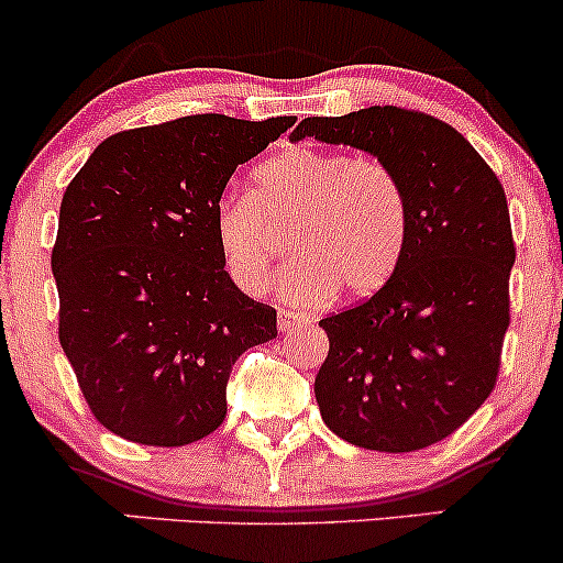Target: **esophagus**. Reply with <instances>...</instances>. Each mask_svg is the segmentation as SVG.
<instances>
[{"instance_id": "34e87169", "label": "esophagus", "mask_w": 563, "mask_h": 563, "mask_svg": "<svg viewBox=\"0 0 563 563\" xmlns=\"http://www.w3.org/2000/svg\"><path fill=\"white\" fill-rule=\"evenodd\" d=\"M305 323H307L305 314L291 312V310H277V329L280 331H294Z\"/></svg>"}]
</instances>
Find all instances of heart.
Returning a JSON list of instances; mask_svg holds the SVG:
<instances>
[{
    "label": "heart",
    "instance_id": "b5f03b06",
    "mask_svg": "<svg viewBox=\"0 0 563 563\" xmlns=\"http://www.w3.org/2000/svg\"><path fill=\"white\" fill-rule=\"evenodd\" d=\"M291 224L296 256L280 272L288 301L323 305L339 288L372 296L404 258L409 200L385 159L314 146L280 152L253 173V195H224L213 208L216 249L240 291L267 288L277 230Z\"/></svg>",
    "mask_w": 563,
    "mask_h": 563
}]
</instances>
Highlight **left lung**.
Returning <instances> with one entry per match:
<instances>
[{"mask_svg":"<svg viewBox=\"0 0 563 563\" xmlns=\"http://www.w3.org/2000/svg\"><path fill=\"white\" fill-rule=\"evenodd\" d=\"M307 135L385 159L409 200V240L387 286L320 320L329 333L314 376L320 417L372 452L432 446L497 382L516 262L503 184L465 135L422 111L307 117L291 141Z\"/></svg>","mask_w":563,"mask_h":563,"instance_id":"left-lung-1","label":"left lung"}]
</instances>
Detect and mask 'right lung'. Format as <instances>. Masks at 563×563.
I'll return each instance as SVG.
<instances>
[{"label":"right lung","mask_w":563,"mask_h":563,"mask_svg":"<svg viewBox=\"0 0 563 563\" xmlns=\"http://www.w3.org/2000/svg\"><path fill=\"white\" fill-rule=\"evenodd\" d=\"M294 122L191 114L122 131L66 187L51 258L58 339L114 435L146 446L211 435L234 361L277 336V312L227 275L213 208L238 165Z\"/></svg>","instance_id":"add662e5"}]
</instances>
